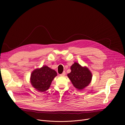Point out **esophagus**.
Returning a JSON list of instances; mask_svg holds the SVG:
<instances>
[{"instance_id": "34e87169", "label": "esophagus", "mask_w": 125, "mask_h": 125, "mask_svg": "<svg viewBox=\"0 0 125 125\" xmlns=\"http://www.w3.org/2000/svg\"><path fill=\"white\" fill-rule=\"evenodd\" d=\"M65 74H66V72H65V71H64V72H63L61 74H60V75L61 76H64L65 75Z\"/></svg>"}]
</instances>
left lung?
Masks as SVG:
<instances>
[{
    "label": "left lung",
    "mask_w": 125,
    "mask_h": 125,
    "mask_svg": "<svg viewBox=\"0 0 125 125\" xmlns=\"http://www.w3.org/2000/svg\"><path fill=\"white\" fill-rule=\"evenodd\" d=\"M71 72L67 76L74 86L78 90H82L91 83L92 74L86 67H82L75 62L71 67Z\"/></svg>",
    "instance_id": "left-lung-1"
}]
</instances>
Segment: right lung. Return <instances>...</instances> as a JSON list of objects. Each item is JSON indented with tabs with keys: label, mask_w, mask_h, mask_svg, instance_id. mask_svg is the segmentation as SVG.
<instances>
[{
	"label": "right lung",
	"mask_w": 125,
	"mask_h": 125,
	"mask_svg": "<svg viewBox=\"0 0 125 125\" xmlns=\"http://www.w3.org/2000/svg\"><path fill=\"white\" fill-rule=\"evenodd\" d=\"M56 76L55 70L44 66L33 71L31 76V83L38 91L43 92L49 88L52 80Z\"/></svg>",
	"instance_id": "right-lung-1"
}]
</instances>
